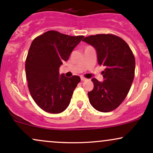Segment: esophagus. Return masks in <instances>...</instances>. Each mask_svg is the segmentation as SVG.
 <instances>
[{
  "instance_id": "34e87169",
  "label": "esophagus",
  "mask_w": 153,
  "mask_h": 153,
  "mask_svg": "<svg viewBox=\"0 0 153 153\" xmlns=\"http://www.w3.org/2000/svg\"><path fill=\"white\" fill-rule=\"evenodd\" d=\"M80 79H81V81H82V82H83V81H85V80H87L86 78H83V77H81V78H80Z\"/></svg>"
}]
</instances>
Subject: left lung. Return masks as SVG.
<instances>
[{
	"instance_id": "obj_1",
	"label": "left lung",
	"mask_w": 153,
	"mask_h": 153,
	"mask_svg": "<svg viewBox=\"0 0 153 153\" xmlns=\"http://www.w3.org/2000/svg\"><path fill=\"white\" fill-rule=\"evenodd\" d=\"M95 48L98 63L105 67L103 82L92 78L94 89L88 93L95 109L109 112L117 108L130 89L134 77L135 59L124 40L113 34H96L82 40Z\"/></svg>"
}]
</instances>
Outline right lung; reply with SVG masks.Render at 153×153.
I'll return each instance as SVG.
<instances>
[{"label":"right lung","instance_id":"1","mask_svg":"<svg viewBox=\"0 0 153 153\" xmlns=\"http://www.w3.org/2000/svg\"><path fill=\"white\" fill-rule=\"evenodd\" d=\"M83 37L48 31L33 40L26 59V76L31 97L45 111L59 114L69 106L80 78L59 75V68Z\"/></svg>","mask_w":153,"mask_h":153}]
</instances>
